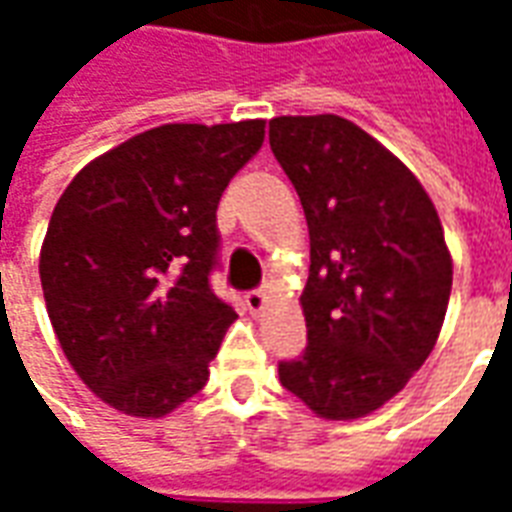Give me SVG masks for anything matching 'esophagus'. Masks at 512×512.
<instances>
[{"label":"esophagus","mask_w":512,"mask_h":512,"mask_svg":"<svg viewBox=\"0 0 512 512\" xmlns=\"http://www.w3.org/2000/svg\"><path fill=\"white\" fill-rule=\"evenodd\" d=\"M244 301L246 310L252 312V315H257V312L263 310V304H266V293H263V290H246Z\"/></svg>","instance_id":"esophagus-1"}]
</instances>
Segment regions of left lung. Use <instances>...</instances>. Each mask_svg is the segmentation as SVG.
<instances>
[{
  "instance_id": "obj_1",
  "label": "left lung",
  "mask_w": 512,
  "mask_h": 512,
  "mask_svg": "<svg viewBox=\"0 0 512 512\" xmlns=\"http://www.w3.org/2000/svg\"><path fill=\"white\" fill-rule=\"evenodd\" d=\"M268 142L310 227V343L279 362V381L321 417H365L439 337L452 288L439 213L406 164L345 117H274Z\"/></svg>"
}]
</instances>
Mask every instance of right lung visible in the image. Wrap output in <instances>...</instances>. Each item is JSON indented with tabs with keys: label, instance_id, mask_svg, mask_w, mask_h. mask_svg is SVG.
I'll list each match as a JSON object with an SVG mask.
<instances>
[{
	"label": "right lung",
	"instance_id": "1",
	"mask_svg": "<svg viewBox=\"0 0 512 512\" xmlns=\"http://www.w3.org/2000/svg\"><path fill=\"white\" fill-rule=\"evenodd\" d=\"M263 120L172 123L90 161L40 249L51 326L84 384L131 417H164L208 381L235 310L211 288L216 208Z\"/></svg>",
	"mask_w": 512,
	"mask_h": 512
}]
</instances>
